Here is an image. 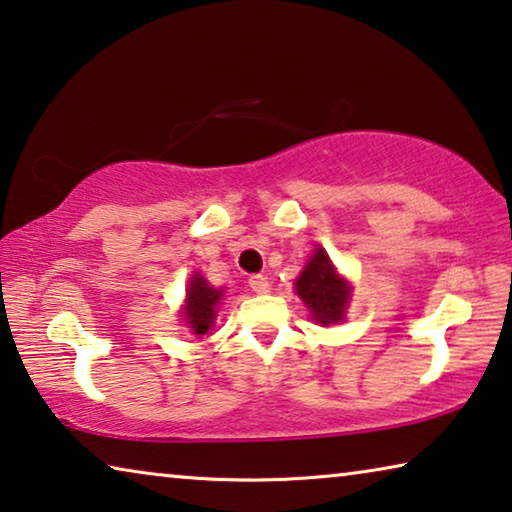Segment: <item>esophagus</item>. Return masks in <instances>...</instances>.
<instances>
[{
	"label": "esophagus",
	"mask_w": 512,
	"mask_h": 512,
	"mask_svg": "<svg viewBox=\"0 0 512 512\" xmlns=\"http://www.w3.org/2000/svg\"><path fill=\"white\" fill-rule=\"evenodd\" d=\"M249 286H251V290H254V293L263 295V293H267V290H270V281H267L265 274H251Z\"/></svg>",
	"instance_id": "1"
}]
</instances>
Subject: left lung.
I'll list each match as a JSON object with an SVG mask.
<instances>
[{"label": "left lung", "instance_id": "1", "mask_svg": "<svg viewBox=\"0 0 512 512\" xmlns=\"http://www.w3.org/2000/svg\"><path fill=\"white\" fill-rule=\"evenodd\" d=\"M297 295L309 306L316 320L322 325L338 322L345 313V304L350 300V288L338 277L332 261L322 249L313 251L311 261L306 263L300 279L295 281Z\"/></svg>", "mask_w": 512, "mask_h": 512}]
</instances>
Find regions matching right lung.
Instances as JSON below:
<instances>
[{
  "label": "right lung",
  "instance_id": "obj_1",
  "mask_svg": "<svg viewBox=\"0 0 512 512\" xmlns=\"http://www.w3.org/2000/svg\"><path fill=\"white\" fill-rule=\"evenodd\" d=\"M222 300V290L208 286V281L201 274H194L187 288V309L185 316L194 334H206L215 322V309Z\"/></svg>",
  "mask_w": 512,
  "mask_h": 512
}]
</instances>
